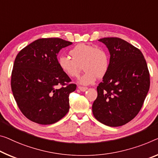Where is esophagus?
<instances>
[{"mask_svg": "<svg viewBox=\"0 0 158 158\" xmlns=\"http://www.w3.org/2000/svg\"><path fill=\"white\" fill-rule=\"evenodd\" d=\"M78 87V89H79L80 90H81V91H82V92H85V91H86L87 89V87H86L78 86V87Z\"/></svg>", "mask_w": 158, "mask_h": 158, "instance_id": "34e87169", "label": "esophagus"}]
</instances>
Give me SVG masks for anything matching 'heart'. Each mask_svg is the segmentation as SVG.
Here are the masks:
<instances>
[{"label":"heart","mask_w":158,"mask_h":158,"mask_svg":"<svg viewBox=\"0 0 158 158\" xmlns=\"http://www.w3.org/2000/svg\"><path fill=\"white\" fill-rule=\"evenodd\" d=\"M72 59L66 56H60L58 59L60 69L68 76L77 77L81 71L85 73L78 81L82 85H89L97 77L102 78L110 68V57L106 51L93 45L79 44L70 51Z\"/></svg>","instance_id":"b5f03b06"}]
</instances>
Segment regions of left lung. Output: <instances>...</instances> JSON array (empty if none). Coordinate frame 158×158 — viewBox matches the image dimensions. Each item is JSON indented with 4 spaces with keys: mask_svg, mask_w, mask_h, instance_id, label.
I'll return each instance as SVG.
<instances>
[{
    "mask_svg": "<svg viewBox=\"0 0 158 158\" xmlns=\"http://www.w3.org/2000/svg\"><path fill=\"white\" fill-rule=\"evenodd\" d=\"M110 54V68L97 87L93 113L99 122L120 127L131 121L141 109L150 88V74L142 52L117 37L99 40Z\"/></svg>",
    "mask_w": 158,
    "mask_h": 158,
    "instance_id": "left-lung-1",
    "label": "left lung"
}]
</instances>
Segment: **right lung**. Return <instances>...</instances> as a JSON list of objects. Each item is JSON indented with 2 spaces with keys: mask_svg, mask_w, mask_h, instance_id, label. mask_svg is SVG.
Instances as JSON below:
<instances>
[{
  "mask_svg": "<svg viewBox=\"0 0 158 158\" xmlns=\"http://www.w3.org/2000/svg\"><path fill=\"white\" fill-rule=\"evenodd\" d=\"M72 42L39 39L23 48L15 60L11 89L22 113L42 125L52 124L69 112V94L76 85L60 69L57 55Z\"/></svg>",
  "mask_w": 158,
  "mask_h": 158,
  "instance_id": "add662e5",
  "label": "right lung"
}]
</instances>
